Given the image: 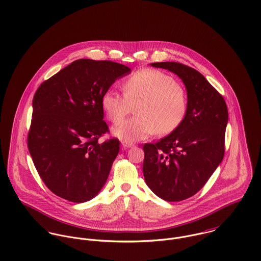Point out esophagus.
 I'll return each mask as SVG.
<instances>
[{
	"mask_svg": "<svg viewBox=\"0 0 261 261\" xmlns=\"http://www.w3.org/2000/svg\"><path fill=\"white\" fill-rule=\"evenodd\" d=\"M132 146H134V144H133V143H130V142H126V141H122V147H123L124 149L130 148V147H132Z\"/></svg>",
	"mask_w": 261,
	"mask_h": 261,
	"instance_id": "1",
	"label": "esophagus"
}]
</instances>
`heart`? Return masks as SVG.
Listing matches in <instances>:
<instances>
[{
	"instance_id": "b5f03b06",
	"label": "heart",
	"mask_w": 261,
	"mask_h": 261,
	"mask_svg": "<svg viewBox=\"0 0 261 261\" xmlns=\"http://www.w3.org/2000/svg\"><path fill=\"white\" fill-rule=\"evenodd\" d=\"M123 94L106 91L102 108L111 122L121 123L136 106L138 116L113 128V134L126 142L145 139L156 132L168 135L184 122L188 112L185 90L169 74L152 68L135 71L122 83Z\"/></svg>"
}]
</instances>
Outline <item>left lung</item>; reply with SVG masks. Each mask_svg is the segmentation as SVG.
<instances>
[{
	"instance_id": "1",
	"label": "left lung",
	"mask_w": 261,
	"mask_h": 261,
	"mask_svg": "<svg viewBox=\"0 0 261 261\" xmlns=\"http://www.w3.org/2000/svg\"><path fill=\"white\" fill-rule=\"evenodd\" d=\"M150 65L175 73L187 90L188 112L181 125L143 146L146 185L160 199L179 202L197 194L221 163L228 110L224 98L198 70L179 62Z\"/></svg>"
}]
</instances>
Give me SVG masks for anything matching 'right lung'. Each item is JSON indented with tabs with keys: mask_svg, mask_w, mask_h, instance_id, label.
Segmentation results:
<instances>
[{
	"mask_svg": "<svg viewBox=\"0 0 261 261\" xmlns=\"http://www.w3.org/2000/svg\"><path fill=\"white\" fill-rule=\"evenodd\" d=\"M130 72L117 62L83 58L37 89L28 149L41 179L56 196L84 203L104 187L120 141L98 142L109 132L101 101L117 79Z\"/></svg>",
	"mask_w": 261,
	"mask_h": 261,
	"instance_id": "1",
	"label": "right lung"
}]
</instances>
